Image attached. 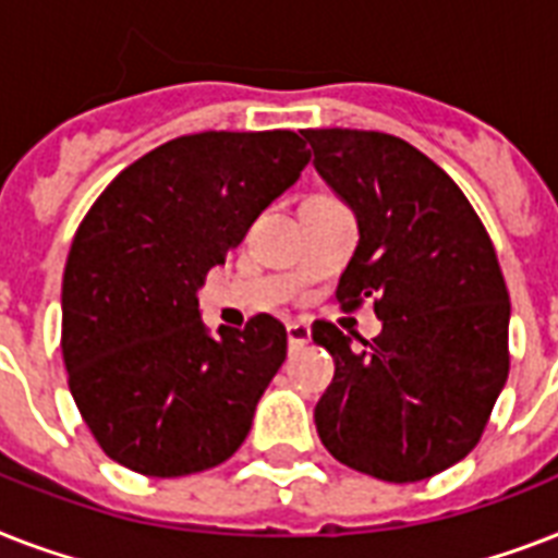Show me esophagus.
I'll return each mask as SVG.
<instances>
[{
  "label": "esophagus",
  "mask_w": 558,
  "mask_h": 558,
  "mask_svg": "<svg viewBox=\"0 0 558 558\" xmlns=\"http://www.w3.org/2000/svg\"><path fill=\"white\" fill-rule=\"evenodd\" d=\"M287 336H289V348L298 350V348H304V344H310V339H313V330H310V324L306 322H289Z\"/></svg>",
  "instance_id": "esophagus-1"
}]
</instances>
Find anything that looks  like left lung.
I'll return each mask as SVG.
<instances>
[{
  "label": "left lung",
  "mask_w": 558,
  "mask_h": 558,
  "mask_svg": "<svg viewBox=\"0 0 558 558\" xmlns=\"http://www.w3.org/2000/svg\"><path fill=\"white\" fill-rule=\"evenodd\" d=\"M301 135L359 226L336 298L350 310L376 298L381 322L362 350L336 324H313L336 362L315 428L344 466L423 481L475 449L510 373V295L493 240L449 173L397 135Z\"/></svg>",
  "instance_id": "left-lung-1"
}]
</instances>
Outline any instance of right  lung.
I'll use <instances>...</instances> for the list:
<instances>
[{
    "label": "right lung",
    "mask_w": 558,
    "mask_h": 558,
    "mask_svg": "<svg viewBox=\"0 0 558 558\" xmlns=\"http://www.w3.org/2000/svg\"><path fill=\"white\" fill-rule=\"evenodd\" d=\"M298 133H196L121 170L74 234L63 271L69 388L100 449L150 477L219 466L287 359V330L202 324L196 292L295 185Z\"/></svg>",
    "instance_id": "1"
}]
</instances>
